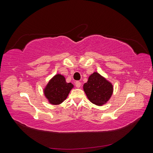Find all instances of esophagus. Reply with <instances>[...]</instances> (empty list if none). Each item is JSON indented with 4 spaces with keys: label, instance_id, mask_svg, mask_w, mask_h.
I'll use <instances>...</instances> for the list:
<instances>
[{
    "label": "esophagus",
    "instance_id": "obj_1",
    "mask_svg": "<svg viewBox=\"0 0 153 153\" xmlns=\"http://www.w3.org/2000/svg\"><path fill=\"white\" fill-rule=\"evenodd\" d=\"M75 85H76V87L77 88L80 87V86H81V82H79V81H76V82H75Z\"/></svg>",
    "mask_w": 153,
    "mask_h": 153
}]
</instances>
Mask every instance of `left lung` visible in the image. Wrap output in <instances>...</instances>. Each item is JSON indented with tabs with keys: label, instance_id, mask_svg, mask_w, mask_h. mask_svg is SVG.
<instances>
[{
	"label": "left lung",
	"instance_id": "8db88e82",
	"mask_svg": "<svg viewBox=\"0 0 153 153\" xmlns=\"http://www.w3.org/2000/svg\"><path fill=\"white\" fill-rule=\"evenodd\" d=\"M83 88L87 98L91 103L98 106L107 103L114 91L112 83L97 72L91 74Z\"/></svg>",
	"mask_w": 153,
	"mask_h": 153
}]
</instances>
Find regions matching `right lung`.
Returning <instances> with one entry per match:
<instances>
[{
  "label": "right lung",
  "mask_w": 153,
  "mask_h": 153,
  "mask_svg": "<svg viewBox=\"0 0 153 153\" xmlns=\"http://www.w3.org/2000/svg\"><path fill=\"white\" fill-rule=\"evenodd\" d=\"M74 87L71 83H67L66 78L61 74H57L51 78L43 90L44 94L52 105H59L65 100L69 92Z\"/></svg>",
  "instance_id": "1"
}]
</instances>
